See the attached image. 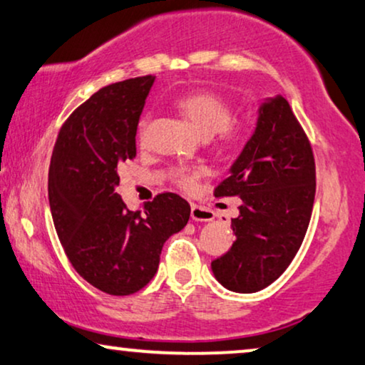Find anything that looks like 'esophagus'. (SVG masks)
I'll return each mask as SVG.
<instances>
[{
  "instance_id": "obj_1",
  "label": "esophagus",
  "mask_w": 365,
  "mask_h": 365,
  "mask_svg": "<svg viewBox=\"0 0 365 365\" xmlns=\"http://www.w3.org/2000/svg\"><path fill=\"white\" fill-rule=\"evenodd\" d=\"M191 218L195 220V222H211V220L215 218L213 211L205 208V206H200V205H191Z\"/></svg>"
}]
</instances>
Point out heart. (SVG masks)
<instances>
[{
    "label": "heart",
    "mask_w": 365,
    "mask_h": 365,
    "mask_svg": "<svg viewBox=\"0 0 365 365\" xmlns=\"http://www.w3.org/2000/svg\"><path fill=\"white\" fill-rule=\"evenodd\" d=\"M175 106L201 137L210 138L215 135V140L220 147L237 148L247 140L249 130L244 123L233 120L232 103L217 93L205 91V89L184 93L175 100ZM147 121V116L140 120V125H138L140 133L145 130ZM200 175L201 169L179 170L175 175V182L187 191L195 190Z\"/></svg>",
    "instance_id": "heart-1"
}]
</instances>
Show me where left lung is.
<instances>
[{"mask_svg": "<svg viewBox=\"0 0 365 365\" xmlns=\"http://www.w3.org/2000/svg\"><path fill=\"white\" fill-rule=\"evenodd\" d=\"M317 173L312 145L282 96L267 98L257 125L230 175L215 196H238L232 220L235 242L211 262L218 282L235 292H257L286 271L312 218Z\"/></svg>", "mask_w": 365, "mask_h": 365, "instance_id": "8db88e82", "label": "left lung"}]
</instances>
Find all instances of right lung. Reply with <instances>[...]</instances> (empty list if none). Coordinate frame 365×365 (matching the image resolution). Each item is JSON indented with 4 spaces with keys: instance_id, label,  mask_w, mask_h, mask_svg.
<instances>
[{
    "instance_id": "1",
    "label": "right lung",
    "mask_w": 365,
    "mask_h": 365,
    "mask_svg": "<svg viewBox=\"0 0 365 365\" xmlns=\"http://www.w3.org/2000/svg\"><path fill=\"white\" fill-rule=\"evenodd\" d=\"M154 76L94 93L62 125L48 169L53 227L76 272L103 292L128 296L150 282L165 240L190 220V203L162 192L130 211L115 187L121 162L137 155L135 135Z\"/></svg>"
}]
</instances>
